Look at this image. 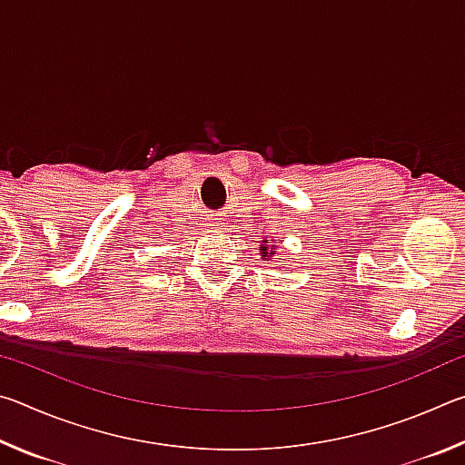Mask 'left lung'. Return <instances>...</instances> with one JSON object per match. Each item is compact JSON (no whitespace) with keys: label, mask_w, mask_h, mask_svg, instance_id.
Returning a JSON list of instances; mask_svg holds the SVG:
<instances>
[{"label":"left lung","mask_w":465,"mask_h":465,"mask_svg":"<svg viewBox=\"0 0 465 465\" xmlns=\"http://www.w3.org/2000/svg\"><path fill=\"white\" fill-rule=\"evenodd\" d=\"M274 252H277V248H274V243L269 242V240H262L261 254H262L264 258H271V256H274Z\"/></svg>","instance_id":"left-lung-1"}]
</instances>
